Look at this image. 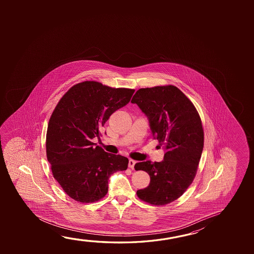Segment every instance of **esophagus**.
Returning <instances> with one entry per match:
<instances>
[{"instance_id":"obj_1","label":"esophagus","mask_w":254,"mask_h":254,"mask_svg":"<svg viewBox=\"0 0 254 254\" xmlns=\"http://www.w3.org/2000/svg\"><path fill=\"white\" fill-rule=\"evenodd\" d=\"M135 161L133 160V159H129L128 161V167L131 168V169H133L134 168V165H135Z\"/></svg>"}]
</instances>
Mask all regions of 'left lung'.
Masks as SVG:
<instances>
[{
  "label": "left lung",
  "instance_id": "obj_1",
  "mask_svg": "<svg viewBox=\"0 0 254 254\" xmlns=\"http://www.w3.org/2000/svg\"><path fill=\"white\" fill-rule=\"evenodd\" d=\"M149 120L154 139L166 149L164 160L136 163L150 185L136 192L140 199L164 205L179 198L195 178L204 148V131L191 101L175 86L140 88L131 101Z\"/></svg>",
  "mask_w": 254,
  "mask_h": 254
}]
</instances>
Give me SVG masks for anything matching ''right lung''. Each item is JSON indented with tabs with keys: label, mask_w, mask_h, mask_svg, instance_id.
Masks as SVG:
<instances>
[{
	"label": "right lung",
	"mask_w": 254,
	"mask_h": 254,
	"mask_svg": "<svg viewBox=\"0 0 254 254\" xmlns=\"http://www.w3.org/2000/svg\"><path fill=\"white\" fill-rule=\"evenodd\" d=\"M133 92L84 81L71 87L57 104L47 130V158L55 179L72 199L98 201L108 192L110 176L127 170V158L105 152L92 139L99 138L101 127L128 104Z\"/></svg>",
	"instance_id": "1"
}]
</instances>
